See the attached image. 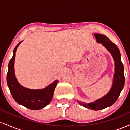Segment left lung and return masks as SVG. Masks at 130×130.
<instances>
[{"label": "left lung", "instance_id": "8db88e82", "mask_svg": "<svg viewBox=\"0 0 130 130\" xmlns=\"http://www.w3.org/2000/svg\"><path fill=\"white\" fill-rule=\"evenodd\" d=\"M94 35L96 38V41L98 43H102L103 45L111 53L114 58L115 62L114 82L111 90L103 98L89 104L84 103L79 101H77V102L85 108L94 111H98L111 106L117 101L121 93V91L124 87L125 76L124 68L123 63H122L120 51L117 46L112 42L109 38L106 35L100 34H94Z\"/></svg>", "mask_w": 130, "mask_h": 130}]
</instances>
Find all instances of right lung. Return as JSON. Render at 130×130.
<instances>
[{"mask_svg": "<svg viewBox=\"0 0 130 130\" xmlns=\"http://www.w3.org/2000/svg\"><path fill=\"white\" fill-rule=\"evenodd\" d=\"M21 42H19L14 49L13 57L8 63L7 85L13 98L18 103L30 109L39 110L46 106L51 101L58 80H55L47 87L40 90L27 89L19 84L14 74V62L16 51Z\"/></svg>", "mask_w": 130, "mask_h": 130, "instance_id": "obj_1", "label": "right lung"}]
</instances>
